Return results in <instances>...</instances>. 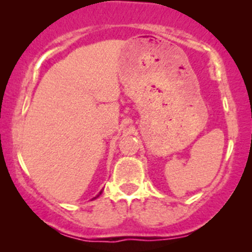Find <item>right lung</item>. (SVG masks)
Returning <instances> with one entry per match:
<instances>
[{"mask_svg":"<svg viewBox=\"0 0 252 252\" xmlns=\"http://www.w3.org/2000/svg\"><path fill=\"white\" fill-rule=\"evenodd\" d=\"M102 192H103V189H102V190H100V192H99V193H98V194H97L96 196H94V198H92V200H94V199H97V198H98V196H99L100 194H102Z\"/></svg>","mask_w":252,"mask_h":252,"instance_id":"add662e5","label":"right lung"}]
</instances>
